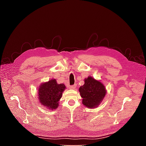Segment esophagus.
I'll use <instances>...</instances> for the list:
<instances>
[{"mask_svg": "<svg viewBox=\"0 0 146 146\" xmlns=\"http://www.w3.org/2000/svg\"><path fill=\"white\" fill-rule=\"evenodd\" d=\"M76 88H77V85H74L69 86V88L71 90H75Z\"/></svg>", "mask_w": 146, "mask_h": 146, "instance_id": "obj_1", "label": "esophagus"}]
</instances>
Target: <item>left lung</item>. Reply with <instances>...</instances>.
Masks as SVG:
<instances>
[{"instance_id": "8db88e82", "label": "left lung", "mask_w": 146, "mask_h": 146, "mask_svg": "<svg viewBox=\"0 0 146 146\" xmlns=\"http://www.w3.org/2000/svg\"><path fill=\"white\" fill-rule=\"evenodd\" d=\"M84 82V85L79 88L82 104L89 108L98 107L107 94L105 85L91 76L85 78Z\"/></svg>"}]
</instances>
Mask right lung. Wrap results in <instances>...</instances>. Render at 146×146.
<instances>
[{"instance_id": "right-lung-1", "label": "right lung", "mask_w": 146, "mask_h": 146, "mask_svg": "<svg viewBox=\"0 0 146 146\" xmlns=\"http://www.w3.org/2000/svg\"><path fill=\"white\" fill-rule=\"evenodd\" d=\"M65 90L64 84H58L56 79L52 78L39 85L38 91V100L44 107L55 110L58 107L59 101Z\"/></svg>"}]
</instances>
